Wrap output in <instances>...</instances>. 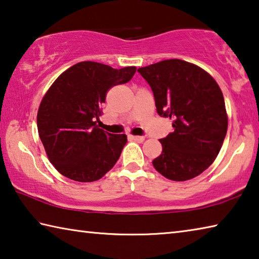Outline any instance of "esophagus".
<instances>
[{
    "label": "esophagus",
    "mask_w": 259,
    "mask_h": 259,
    "mask_svg": "<svg viewBox=\"0 0 259 259\" xmlns=\"http://www.w3.org/2000/svg\"><path fill=\"white\" fill-rule=\"evenodd\" d=\"M130 138L136 140V142H138V143H143L144 140H145V138L142 137V136H133V135H131Z\"/></svg>",
    "instance_id": "34e87169"
}]
</instances>
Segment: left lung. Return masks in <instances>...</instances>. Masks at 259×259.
I'll return each instance as SVG.
<instances>
[{
	"label": "left lung",
	"mask_w": 259,
	"mask_h": 259,
	"mask_svg": "<svg viewBox=\"0 0 259 259\" xmlns=\"http://www.w3.org/2000/svg\"><path fill=\"white\" fill-rule=\"evenodd\" d=\"M151 85L159 115L172 120L174 133L160 139L162 153L153 165L162 176L185 182L208 169L224 142L229 117L214 78L181 59L138 68Z\"/></svg>",
	"instance_id": "1"
}]
</instances>
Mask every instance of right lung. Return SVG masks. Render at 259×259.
Listing matches in <instances>:
<instances>
[{"mask_svg":"<svg viewBox=\"0 0 259 259\" xmlns=\"http://www.w3.org/2000/svg\"><path fill=\"white\" fill-rule=\"evenodd\" d=\"M136 69L81 61L48 89L37 111V130L48 159L63 176L80 183L98 181L119 160L126 136L105 133L96 119L107 91L130 81Z\"/></svg>","mask_w":259,"mask_h":259,"instance_id":"1","label":"right lung"}]
</instances>
